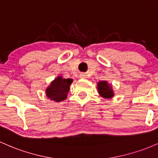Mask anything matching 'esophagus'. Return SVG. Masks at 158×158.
<instances>
[{
    "label": "esophagus",
    "mask_w": 158,
    "mask_h": 158,
    "mask_svg": "<svg viewBox=\"0 0 158 158\" xmlns=\"http://www.w3.org/2000/svg\"><path fill=\"white\" fill-rule=\"evenodd\" d=\"M81 78H85V77H86V75H85L84 74H81Z\"/></svg>",
    "instance_id": "34e87169"
}]
</instances>
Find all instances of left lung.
<instances>
[{"label": "left lung", "instance_id": "8db88e82", "mask_svg": "<svg viewBox=\"0 0 158 158\" xmlns=\"http://www.w3.org/2000/svg\"><path fill=\"white\" fill-rule=\"evenodd\" d=\"M97 89H98L99 95L102 98L110 99L114 96V92L113 90L112 85L108 84L107 81H99L97 84Z\"/></svg>", "mask_w": 158, "mask_h": 158}]
</instances>
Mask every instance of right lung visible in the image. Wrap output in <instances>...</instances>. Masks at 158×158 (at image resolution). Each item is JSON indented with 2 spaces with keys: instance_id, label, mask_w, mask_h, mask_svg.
<instances>
[{
  "instance_id": "add662e5",
  "label": "right lung",
  "mask_w": 158,
  "mask_h": 158,
  "mask_svg": "<svg viewBox=\"0 0 158 158\" xmlns=\"http://www.w3.org/2000/svg\"><path fill=\"white\" fill-rule=\"evenodd\" d=\"M73 79H65L61 75L57 76L46 88V96L51 101L60 102L67 98Z\"/></svg>"
}]
</instances>
